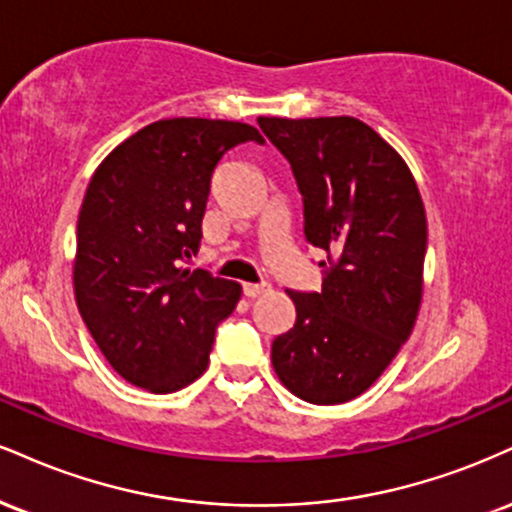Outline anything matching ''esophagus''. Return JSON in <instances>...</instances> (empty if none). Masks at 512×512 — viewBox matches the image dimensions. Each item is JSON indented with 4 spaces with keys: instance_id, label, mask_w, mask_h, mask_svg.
<instances>
[{
    "instance_id": "obj_1",
    "label": "esophagus",
    "mask_w": 512,
    "mask_h": 512,
    "mask_svg": "<svg viewBox=\"0 0 512 512\" xmlns=\"http://www.w3.org/2000/svg\"><path fill=\"white\" fill-rule=\"evenodd\" d=\"M269 291L267 283H243V295L245 298H260Z\"/></svg>"
}]
</instances>
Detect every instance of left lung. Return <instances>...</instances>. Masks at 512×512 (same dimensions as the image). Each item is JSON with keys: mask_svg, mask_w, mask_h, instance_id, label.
I'll list each match as a JSON object with an SVG mask.
<instances>
[{"mask_svg": "<svg viewBox=\"0 0 512 512\" xmlns=\"http://www.w3.org/2000/svg\"><path fill=\"white\" fill-rule=\"evenodd\" d=\"M257 123L291 162L305 238L329 260L322 291H288L295 324L274 338V372L307 403H348L384 374L420 312L427 252L420 188L405 159L353 116Z\"/></svg>", "mask_w": 512, "mask_h": 512, "instance_id": "1", "label": "left lung"}]
</instances>
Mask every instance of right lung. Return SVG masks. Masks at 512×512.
Instances as JSON below:
<instances>
[{
    "instance_id": "add662e5",
    "label": "right lung",
    "mask_w": 512,
    "mask_h": 512,
    "mask_svg": "<svg viewBox=\"0 0 512 512\" xmlns=\"http://www.w3.org/2000/svg\"><path fill=\"white\" fill-rule=\"evenodd\" d=\"M262 133L224 119H162L97 166L78 214L73 288L85 326L128 384L174 393L202 377L240 286L183 260L200 250L214 166Z\"/></svg>"
}]
</instances>
